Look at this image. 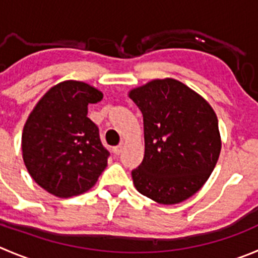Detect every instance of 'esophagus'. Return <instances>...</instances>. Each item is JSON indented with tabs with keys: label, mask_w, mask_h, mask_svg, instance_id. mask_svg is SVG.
Masks as SVG:
<instances>
[{
	"label": "esophagus",
	"mask_w": 258,
	"mask_h": 258,
	"mask_svg": "<svg viewBox=\"0 0 258 258\" xmlns=\"http://www.w3.org/2000/svg\"><path fill=\"white\" fill-rule=\"evenodd\" d=\"M122 149H124V144L120 143L119 146H116V147H115V148H114V153H115V154H117V156H119V154L121 153V152H122Z\"/></svg>",
	"instance_id": "1"
}]
</instances>
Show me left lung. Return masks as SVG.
Instances as JSON below:
<instances>
[{
  "mask_svg": "<svg viewBox=\"0 0 258 258\" xmlns=\"http://www.w3.org/2000/svg\"><path fill=\"white\" fill-rule=\"evenodd\" d=\"M143 114L144 158L132 171L142 195L172 205L198 192L222 148L213 107L173 78L153 80L129 92Z\"/></svg>",
  "mask_w": 258,
  "mask_h": 258,
  "instance_id": "8db88e82",
  "label": "left lung"
}]
</instances>
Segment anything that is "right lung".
Returning <instances> with one entry per match:
<instances>
[{"mask_svg":"<svg viewBox=\"0 0 258 258\" xmlns=\"http://www.w3.org/2000/svg\"><path fill=\"white\" fill-rule=\"evenodd\" d=\"M102 92L80 81L53 86L29 115L21 138L23 158L40 187L58 198L90 190L107 166L110 153L99 127L87 117L88 104Z\"/></svg>","mask_w":258,"mask_h":258,"instance_id":"right-lung-1","label":"right lung"}]
</instances>
